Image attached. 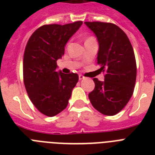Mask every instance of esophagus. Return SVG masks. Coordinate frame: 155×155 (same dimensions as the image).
Instances as JSON below:
<instances>
[{"mask_svg": "<svg viewBox=\"0 0 155 155\" xmlns=\"http://www.w3.org/2000/svg\"><path fill=\"white\" fill-rule=\"evenodd\" d=\"M79 79H80V80H84V76L83 75H79Z\"/></svg>", "mask_w": 155, "mask_h": 155, "instance_id": "1", "label": "esophagus"}]
</instances>
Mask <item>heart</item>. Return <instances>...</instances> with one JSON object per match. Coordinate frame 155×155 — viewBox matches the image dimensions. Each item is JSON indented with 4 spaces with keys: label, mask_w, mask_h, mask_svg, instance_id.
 Here are the masks:
<instances>
[{
    "label": "heart",
    "mask_w": 155,
    "mask_h": 155,
    "mask_svg": "<svg viewBox=\"0 0 155 155\" xmlns=\"http://www.w3.org/2000/svg\"><path fill=\"white\" fill-rule=\"evenodd\" d=\"M92 39H94V38H88L86 40V42H87V41H89V40H92Z\"/></svg>",
    "instance_id": "heart-1"
}]
</instances>
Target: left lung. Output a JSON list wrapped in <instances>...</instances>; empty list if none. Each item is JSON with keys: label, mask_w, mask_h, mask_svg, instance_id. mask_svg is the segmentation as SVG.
<instances>
[{"label": "left lung", "mask_w": 155, "mask_h": 155, "mask_svg": "<svg viewBox=\"0 0 155 155\" xmlns=\"http://www.w3.org/2000/svg\"><path fill=\"white\" fill-rule=\"evenodd\" d=\"M99 43L97 64L105 71L104 80L94 78V90L88 94L92 106L100 113L113 116L122 110L134 89L137 66L127 35L113 23L86 21Z\"/></svg>", "instance_id": "1"}]
</instances>
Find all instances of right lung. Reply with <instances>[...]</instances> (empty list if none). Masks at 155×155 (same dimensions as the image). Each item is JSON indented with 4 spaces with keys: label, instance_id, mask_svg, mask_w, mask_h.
Instances as JSON below:
<instances>
[{
    "label": "right lung",
    "instance_id": "obj_1",
    "mask_svg": "<svg viewBox=\"0 0 155 155\" xmlns=\"http://www.w3.org/2000/svg\"><path fill=\"white\" fill-rule=\"evenodd\" d=\"M83 21L66 25H45L33 33L23 59L25 89L39 112L54 117L67 108L71 92L79 80L77 74L57 71V60L64 54L68 40Z\"/></svg>",
    "mask_w": 155,
    "mask_h": 155
}]
</instances>
